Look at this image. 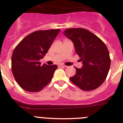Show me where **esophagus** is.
Wrapping results in <instances>:
<instances>
[{
    "label": "esophagus",
    "instance_id": "obj_1",
    "mask_svg": "<svg viewBox=\"0 0 123 123\" xmlns=\"http://www.w3.org/2000/svg\"><path fill=\"white\" fill-rule=\"evenodd\" d=\"M59 67H67V66H65V65H63V64H60V65H59Z\"/></svg>",
    "mask_w": 123,
    "mask_h": 123
}]
</instances>
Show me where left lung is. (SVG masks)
Masks as SVG:
<instances>
[{"label":"left lung","mask_w":123,"mask_h":123,"mask_svg":"<svg viewBox=\"0 0 123 123\" xmlns=\"http://www.w3.org/2000/svg\"><path fill=\"white\" fill-rule=\"evenodd\" d=\"M64 34L74 43L75 50L83 65L76 68V73L70 81L83 91L98 88L106 79L111 60L106 45L99 37L83 28H68Z\"/></svg>","instance_id":"left-lung-1"}]
</instances>
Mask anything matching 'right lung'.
<instances>
[{
    "label": "right lung",
    "instance_id": "1",
    "mask_svg": "<svg viewBox=\"0 0 123 123\" xmlns=\"http://www.w3.org/2000/svg\"><path fill=\"white\" fill-rule=\"evenodd\" d=\"M60 29L37 31L19 42L12 56V71L15 80L25 91L36 92L49 84L57 65L44 64L39 60L47 53Z\"/></svg>",
    "mask_w": 123,
    "mask_h": 123
}]
</instances>
